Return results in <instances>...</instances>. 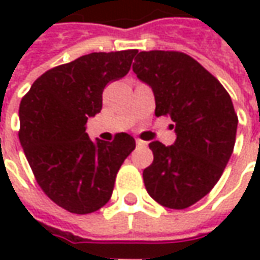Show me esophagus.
I'll return each mask as SVG.
<instances>
[{"instance_id":"obj_1","label":"esophagus","mask_w":260,"mask_h":260,"mask_svg":"<svg viewBox=\"0 0 260 260\" xmlns=\"http://www.w3.org/2000/svg\"><path fill=\"white\" fill-rule=\"evenodd\" d=\"M136 145H137V146H146L147 143H146L145 140H142V139H136Z\"/></svg>"}]
</instances>
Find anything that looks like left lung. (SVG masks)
<instances>
[{
    "mask_svg": "<svg viewBox=\"0 0 260 260\" xmlns=\"http://www.w3.org/2000/svg\"><path fill=\"white\" fill-rule=\"evenodd\" d=\"M133 71L153 89L156 117L169 115L176 133L172 146L149 145L153 162L143 171L146 189L160 205L184 210L214 188L233 153L239 120L232 98L182 52H140Z\"/></svg>",
    "mask_w": 260,
    "mask_h": 260,
    "instance_id": "left-lung-1",
    "label": "left lung"
}]
</instances>
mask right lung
<instances>
[{
  "instance_id": "1",
  "label": "right lung",
  "mask_w": 260,
  "mask_h": 260,
  "mask_svg": "<svg viewBox=\"0 0 260 260\" xmlns=\"http://www.w3.org/2000/svg\"><path fill=\"white\" fill-rule=\"evenodd\" d=\"M137 50L100 52L49 69L20 103V132L28 165L42 191L74 214H89L111 198L117 172L136 147L127 133L94 143L88 117L103 108L108 82L127 75Z\"/></svg>"
}]
</instances>
